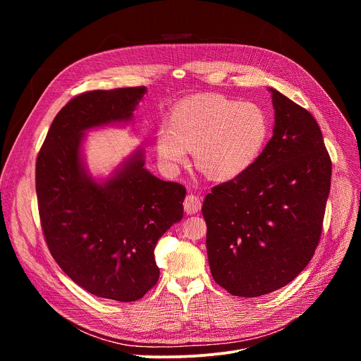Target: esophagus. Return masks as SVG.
Here are the masks:
<instances>
[{"label": "esophagus", "instance_id": "1", "mask_svg": "<svg viewBox=\"0 0 361 361\" xmlns=\"http://www.w3.org/2000/svg\"><path fill=\"white\" fill-rule=\"evenodd\" d=\"M184 210L187 214L198 213L201 210V200L194 194H188L184 200Z\"/></svg>", "mask_w": 361, "mask_h": 361}]
</instances>
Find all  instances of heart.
<instances>
[{"label": "heart", "mask_w": 361, "mask_h": 361, "mask_svg": "<svg viewBox=\"0 0 361 361\" xmlns=\"http://www.w3.org/2000/svg\"><path fill=\"white\" fill-rule=\"evenodd\" d=\"M269 133V118L257 104L219 94H197L171 110L169 127L157 133L156 148L170 170L184 164L192 148L194 163L204 176L228 181L259 159Z\"/></svg>", "instance_id": "b5f03b06"}]
</instances>
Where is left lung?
Returning a JSON list of instances; mask_svg holds the SVG:
<instances>
[{
  "mask_svg": "<svg viewBox=\"0 0 361 361\" xmlns=\"http://www.w3.org/2000/svg\"><path fill=\"white\" fill-rule=\"evenodd\" d=\"M273 137L241 176L202 202L214 281L230 294L260 297L293 281L319 245L331 183L322 130L274 88Z\"/></svg>",
  "mask_w": 361,
  "mask_h": 361,
  "instance_id": "left-lung-1",
  "label": "left lung"
}]
</instances>
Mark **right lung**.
I'll list each match as a JSON object with an SVG mask.
<instances>
[{"instance_id": "obj_1", "label": "right lung", "mask_w": 361, "mask_h": 361, "mask_svg": "<svg viewBox=\"0 0 361 361\" xmlns=\"http://www.w3.org/2000/svg\"><path fill=\"white\" fill-rule=\"evenodd\" d=\"M145 87L94 90L70 99L51 124L35 164L42 233L61 270L88 293L135 301L157 284L160 237L183 219L185 187L144 169L137 149L97 183L81 159L84 133L130 121Z\"/></svg>"}]
</instances>
